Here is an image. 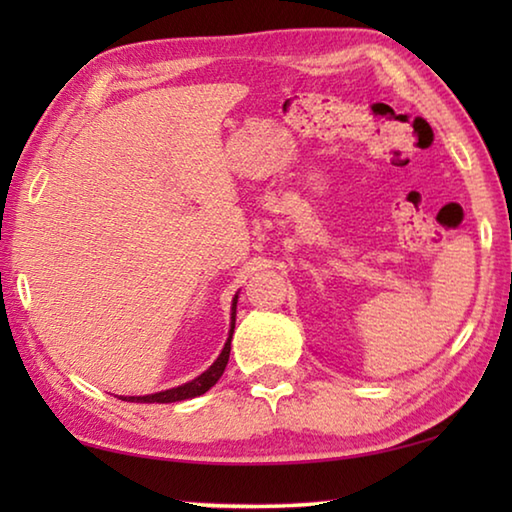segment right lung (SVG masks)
<instances>
[{
  "label": "right lung",
  "instance_id": "add662e5",
  "mask_svg": "<svg viewBox=\"0 0 512 512\" xmlns=\"http://www.w3.org/2000/svg\"><path fill=\"white\" fill-rule=\"evenodd\" d=\"M237 298L239 293H235V298H232V307H230V332H228V341H225L223 350L216 361L212 363L210 368L205 372H201L196 379L187 381L183 386H176V388H169V391H160V393H153V395H131V397H119V400L124 402H140V404H169V402H183V400H192V397H198L210 391V388L216 384V381L221 379L225 366H228V359H230V341H232V334H235V318H237Z\"/></svg>",
  "mask_w": 512,
  "mask_h": 512
}]
</instances>
